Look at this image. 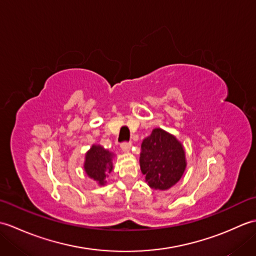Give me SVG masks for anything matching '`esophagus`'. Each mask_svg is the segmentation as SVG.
Here are the masks:
<instances>
[{"label":"esophagus","instance_id":"1","mask_svg":"<svg viewBox=\"0 0 256 256\" xmlns=\"http://www.w3.org/2000/svg\"><path fill=\"white\" fill-rule=\"evenodd\" d=\"M131 148H132L131 143H122L121 144V150L124 152V153H128V152L131 150Z\"/></svg>","mask_w":256,"mask_h":256}]
</instances>
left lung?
I'll list each match as a JSON object with an SVG mask.
<instances>
[{
  "label": "left lung",
  "instance_id": "1",
  "mask_svg": "<svg viewBox=\"0 0 256 256\" xmlns=\"http://www.w3.org/2000/svg\"><path fill=\"white\" fill-rule=\"evenodd\" d=\"M140 166L152 189L168 190L180 180L186 170L184 145L175 135L156 128L143 140Z\"/></svg>",
  "mask_w": 256,
  "mask_h": 256
}]
</instances>
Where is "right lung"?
Here are the masks:
<instances>
[{"label": "right lung", "instance_id": "right-lung-1", "mask_svg": "<svg viewBox=\"0 0 256 256\" xmlns=\"http://www.w3.org/2000/svg\"><path fill=\"white\" fill-rule=\"evenodd\" d=\"M116 154L99 144H94L84 156V170L86 175L99 186L106 184L108 174L113 170V158Z\"/></svg>", "mask_w": 256, "mask_h": 256}]
</instances>
